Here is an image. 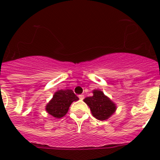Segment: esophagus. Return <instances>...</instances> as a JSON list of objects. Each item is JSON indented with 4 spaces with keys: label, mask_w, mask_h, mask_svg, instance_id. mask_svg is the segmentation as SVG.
Here are the masks:
<instances>
[{
    "label": "esophagus",
    "mask_w": 160,
    "mask_h": 160,
    "mask_svg": "<svg viewBox=\"0 0 160 160\" xmlns=\"http://www.w3.org/2000/svg\"><path fill=\"white\" fill-rule=\"evenodd\" d=\"M78 98H79V99L82 100L83 98H84V95H83V94H80V95H78Z\"/></svg>",
    "instance_id": "34e87169"
}]
</instances>
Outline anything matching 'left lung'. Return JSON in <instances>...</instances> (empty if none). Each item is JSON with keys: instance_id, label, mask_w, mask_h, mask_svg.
Returning a JSON list of instances; mask_svg holds the SVG:
<instances>
[{"instance_id": "8db88e82", "label": "left lung", "mask_w": 160, "mask_h": 160, "mask_svg": "<svg viewBox=\"0 0 160 160\" xmlns=\"http://www.w3.org/2000/svg\"><path fill=\"white\" fill-rule=\"evenodd\" d=\"M93 96L87 97L84 102L90 107L93 116L100 121L108 119L115 112L116 104L100 90H94Z\"/></svg>"}]
</instances>
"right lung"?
Segmentation results:
<instances>
[{"instance_id":"right-lung-1","label":"right lung","mask_w":160,"mask_h":160,"mask_svg":"<svg viewBox=\"0 0 160 160\" xmlns=\"http://www.w3.org/2000/svg\"><path fill=\"white\" fill-rule=\"evenodd\" d=\"M78 99L72 90H59L54 93L51 100L47 103L46 111L54 118H62L67 114L71 103Z\"/></svg>"}]
</instances>
